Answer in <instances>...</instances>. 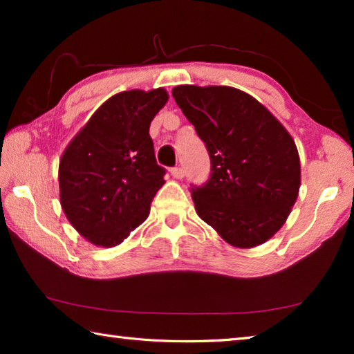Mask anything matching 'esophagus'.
<instances>
[{
    "label": "esophagus",
    "instance_id": "34e87169",
    "mask_svg": "<svg viewBox=\"0 0 354 354\" xmlns=\"http://www.w3.org/2000/svg\"><path fill=\"white\" fill-rule=\"evenodd\" d=\"M170 173H171V176L176 178V179L184 178V169H183V167H173V169L170 170Z\"/></svg>",
    "mask_w": 354,
    "mask_h": 354
}]
</instances>
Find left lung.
Here are the masks:
<instances>
[{
  "instance_id": "8db88e82",
  "label": "left lung",
  "mask_w": 354,
  "mask_h": 354,
  "mask_svg": "<svg viewBox=\"0 0 354 354\" xmlns=\"http://www.w3.org/2000/svg\"><path fill=\"white\" fill-rule=\"evenodd\" d=\"M176 104L211 158L207 183L192 185L196 214L232 247L272 239L295 205L299 156L295 142L259 101L227 86H178Z\"/></svg>"
}]
</instances>
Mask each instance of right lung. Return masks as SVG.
Returning a JSON list of instances; mask_svg holds the SVG:
<instances>
[{"mask_svg":"<svg viewBox=\"0 0 354 354\" xmlns=\"http://www.w3.org/2000/svg\"><path fill=\"white\" fill-rule=\"evenodd\" d=\"M167 100L162 87L113 95L65 148L59 162L61 206L75 230L97 247H115L142 225L165 183L149 123Z\"/></svg>","mask_w":354,"mask_h":354,"instance_id":"add662e5","label":"right lung"}]
</instances>
